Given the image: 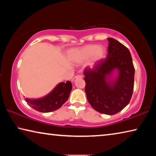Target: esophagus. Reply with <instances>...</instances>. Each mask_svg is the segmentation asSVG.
<instances>
[{
  "instance_id": "esophagus-1",
  "label": "esophagus",
  "mask_w": 156,
  "mask_h": 156,
  "mask_svg": "<svg viewBox=\"0 0 156 156\" xmlns=\"http://www.w3.org/2000/svg\"><path fill=\"white\" fill-rule=\"evenodd\" d=\"M82 78H83V76H76L74 78H72V83H73V82H75L76 80H78V79H81Z\"/></svg>"
}]
</instances>
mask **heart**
Here are the masks:
<instances>
[{
	"label": "heart",
	"instance_id": "1",
	"mask_svg": "<svg viewBox=\"0 0 156 156\" xmlns=\"http://www.w3.org/2000/svg\"><path fill=\"white\" fill-rule=\"evenodd\" d=\"M106 53V49L103 46L88 44L72 51L71 53V58L72 61L76 64H81L88 60L87 67L89 69H94L105 59Z\"/></svg>",
	"mask_w": 156,
	"mask_h": 156
}]
</instances>
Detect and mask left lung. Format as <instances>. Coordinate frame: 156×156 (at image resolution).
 Listing matches in <instances>:
<instances>
[{
  "mask_svg": "<svg viewBox=\"0 0 156 156\" xmlns=\"http://www.w3.org/2000/svg\"><path fill=\"white\" fill-rule=\"evenodd\" d=\"M106 58L94 70L84 71L88 102L101 113L113 115L129 104L133 91L135 69L129 50L108 38Z\"/></svg>",
  "mask_w": 156,
  "mask_h": 156,
  "instance_id": "obj_1",
  "label": "left lung"
}]
</instances>
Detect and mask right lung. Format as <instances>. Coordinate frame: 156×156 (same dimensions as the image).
Instances as JSON below:
<instances>
[{
	"label": "right lung",
	"instance_id": "1",
	"mask_svg": "<svg viewBox=\"0 0 156 156\" xmlns=\"http://www.w3.org/2000/svg\"><path fill=\"white\" fill-rule=\"evenodd\" d=\"M72 89L71 82L59 83L45 96L39 98H28L25 101L30 106L38 112L48 113L58 109L67 101Z\"/></svg>",
	"mask_w": 156,
	"mask_h": 156
}]
</instances>
